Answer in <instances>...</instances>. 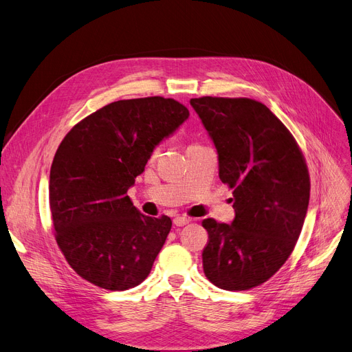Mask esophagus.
<instances>
[{
	"mask_svg": "<svg viewBox=\"0 0 352 352\" xmlns=\"http://www.w3.org/2000/svg\"><path fill=\"white\" fill-rule=\"evenodd\" d=\"M190 218H187V217H177V218H174V224L177 226V227H184V226H187L188 223H190Z\"/></svg>",
	"mask_w": 352,
	"mask_h": 352,
	"instance_id": "obj_1",
	"label": "esophagus"
}]
</instances>
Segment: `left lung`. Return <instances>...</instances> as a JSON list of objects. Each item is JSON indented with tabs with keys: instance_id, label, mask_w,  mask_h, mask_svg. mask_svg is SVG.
Listing matches in <instances>:
<instances>
[{
	"instance_id": "obj_1",
	"label": "left lung",
	"mask_w": 352,
	"mask_h": 352,
	"mask_svg": "<svg viewBox=\"0 0 352 352\" xmlns=\"http://www.w3.org/2000/svg\"><path fill=\"white\" fill-rule=\"evenodd\" d=\"M191 105L218 153L219 179L234 195L231 224L202 221L207 278L227 291L268 281L288 260L309 202V174L300 146L268 107L250 98L201 97Z\"/></svg>"
}]
</instances>
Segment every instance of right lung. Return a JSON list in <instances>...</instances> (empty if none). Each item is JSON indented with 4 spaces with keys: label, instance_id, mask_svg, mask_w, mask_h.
I'll use <instances>...</instances> for the list:
<instances>
[{
    "label": "right lung",
    "instance_id": "obj_1",
    "mask_svg": "<svg viewBox=\"0 0 352 352\" xmlns=\"http://www.w3.org/2000/svg\"><path fill=\"white\" fill-rule=\"evenodd\" d=\"M188 116L173 98L120 100L61 141L50 173V210L55 241L84 280L124 291L150 274L173 223L141 214L126 191L154 148Z\"/></svg>",
    "mask_w": 352,
    "mask_h": 352
}]
</instances>
